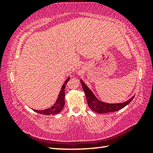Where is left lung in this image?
<instances>
[{
    "label": "left lung",
    "mask_w": 153,
    "mask_h": 153,
    "mask_svg": "<svg viewBox=\"0 0 153 153\" xmlns=\"http://www.w3.org/2000/svg\"><path fill=\"white\" fill-rule=\"evenodd\" d=\"M81 84L85 94H86L88 105L91 108L93 111L98 113H106L109 112H114L121 109L123 107H125L126 105H128L131 100H133L134 96H133L130 99L127 100L126 102L123 103H117V104H110V103L103 102L100 101L99 100L96 98L95 96L93 94L92 92L87 87L86 84L81 80Z\"/></svg>",
    "instance_id": "8db88e82"
}]
</instances>
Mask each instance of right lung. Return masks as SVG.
I'll list each match as a JSON object with an SVG mask.
<instances>
[{
    "instance_id": "obj_1",
    "label": "right lung",
    "mask_w": 153,
    "mask_h": 153,
    "mask_svg": "<svg viewBox=\"0 0 153 153\" xmlns=\"http://www.w3.org/2000/svg\"><path fill=\"white\" fill-rule=\"evenodd\" d=\"M69 79V77H68V78L65 80V82H64L63 86H62V88H61L60 94H59V97L57 98V100H56V103L55 105H54L53 106H52L51 108H46V109H45V110H40V111L33 110V111L38 113L43 114V115H55V114H58L59 113H60L61 110L63 109L64 107L65 88V85L67 84V83L68 82Z\"/></svg>"
}]
</instances>
